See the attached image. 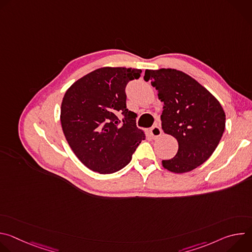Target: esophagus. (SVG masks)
<instances>
[{
  "label": "esophagus",
  "instance_id": "34e87169",
  "mask_svg": "<svg viewBox=\"0 0 252 252\" xmlns=\"http://www.w3.org/2000/svg\"><path fill=\"white\" fill-rule=\"evenodd\" d=\"M151 134H152L153 138H158V137H159L160 134H161V129H160V127H159L158 126H153L152 129H151Z\"/></svg>",
  "mask_w": 252,
  "mask_h": 252
}]
</instances>
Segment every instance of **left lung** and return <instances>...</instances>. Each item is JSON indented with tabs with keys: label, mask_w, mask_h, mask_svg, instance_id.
Here are the masks:
<instances>
[{
	"label": "left lung",
	"mask_w": 252,
	"mask_h": 252,
	"mask_svg": "<svg viewBox=\"0 0 252 252\" xmlns=\"http://www.w3.org/2000/svg\"><path fill=\"white\" fill-rule=\"evenodd\" d=\"M163 102L160 117L164 133L176 138L174 158L162 160V166L174 173L189 172L207 160L219 146L225 128V113L210 92L182 70L146 69Z\"/></svg>",
	"instance_id": "8db88e82"
}]
</instances>
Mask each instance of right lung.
Masks as SVG:
<instances>
[{
    "label": "right lung",
    "instance_id": "obj_1",
    "mask_svg": "<svg viewBox=\"0 0 252 252\" xmlns=\"http://www.w3.org/2000/svg\"><path fill=\"white\" fill-rule=\"evenodd\" d=\"M139 68L104 66L76 81L61 105V125L77 158L90 169L109 174L124 168L145 131L135 126V114L126 109V86ZM124 116L120 121L116 115Z\"/></svg>",
    "mask_w": 252,
    "mask_h": 252
}]
</instances>
